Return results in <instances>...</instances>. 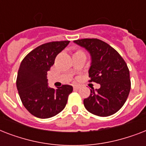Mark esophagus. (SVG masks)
<instances>
[{
  "instance_id": "esophagus-1",
  "label": "esophagus",
  "mask_w": 146,
  "mask_h": 146,
  "mask_svg": "<svg viewBox=\"0 0 146 146\" xmlns=\"http://www.w3.org/2000/svg\"><path fill=\"white\" fill-rule=\"evenodd\" d=\"M80 88V86H77V85H75V86H73V89H75V90H77Z\"/></svg>"
}]
</instances>
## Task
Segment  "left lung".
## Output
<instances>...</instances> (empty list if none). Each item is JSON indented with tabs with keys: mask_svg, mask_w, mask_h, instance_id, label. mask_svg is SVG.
<instances>
[{
	"mask_svg": "<svg viewBox=\"0 0 146 146\" xmlns=\"http://www.w3.org/2000/svg\"><path fill=\"white\" fill-rule=\"evenodd\" d=\"M73 42L89 53L90 82L101 86L98 89L90 90V96L83 101L85 108L100 117L115 113L126 102L131 87L126 62L115 49L102 40L84 38Z\"/></svg>",
	"mask_w": 146,
	"mask_h": 146,
	"instance_id": "left-lung-1",
	"label": "left lung"
}]
</instances>
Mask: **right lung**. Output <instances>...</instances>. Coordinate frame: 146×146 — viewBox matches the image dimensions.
<instances>
[{
    "label": "right lung",
    "mask_w": 146,
    "mask_h": 146,
    "mask_svg": "<svg viewBox=\"0 0 146 146\" xmlns=\"http://www.w3.org/2000/svg\"><path fill=\"white\" fill-rule=\"evenodd\" d=\"M70 41L45 43L29 52L20 64L17 88L24 107L36 117L45 119L64 110L73 87L63 85L57 89L48 86L47 74L55 57Z\"/></svg>",
    "instance_id": "1"
}]
</instances>
